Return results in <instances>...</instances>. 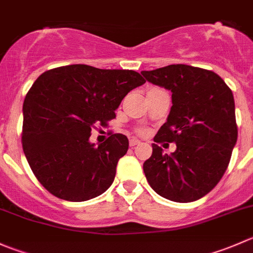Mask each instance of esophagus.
<instances>
[{
    "instance_id": "34e87169",
    "label": "esophagus",
    "mask_w": 253,
    "mask_h": 253,
    "mask_svg": "<svg viewBox=\"0 0 253 253\" xmlns=\"http://www.w3.org/2000/svg\"><path fill=\"white\" fill-rule=\"evenodd\" d=\"M137 144H139V141H138V139H136V138L129 139V146H131V147H134V146H137Z\"/></svg>"
}]
</instances>
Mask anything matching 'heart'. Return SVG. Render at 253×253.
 Instances as JSON below:
<instances>
[{"label": "heart", "mask_w": 253, "mask_h": 253, "mask_svg": "<svg viewBox=\"0 0 253 253\" xmlns=\"http://www.w3.org/2000/svg\"><path fill=\"white\" fill-rule=\"evenodd\" d=\"M138 132L139 133H142V132H143V129H138Z\"/></svg>", "instance_id": "b5f03b06"}]
</instances>
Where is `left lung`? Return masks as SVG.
<instances>
[{
	"instance_id": "8db88e82",
	"label": "left lung",
	"mask_w": 253,
	"mask_h": 253,
	"mask_svg": "<svg viewBox=\"0 0 253 253\" xmlns=\"http://www.w3.org/2000/svg\"><path fill=\"white\" fill-rule=\"evenodd\" d=\"M147 82L171 91L167 122L154 142L177 144L164 155L155 143L143 170L154 192L176 203L200 199L216 186L237 141L231 89L211 70L173 64L141 72Z\"/></svg>"
}]
</instances>
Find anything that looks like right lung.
I'll return each mask as SVG.
<instances>
[{
  "label": "right lung",
  "instance_id": "obj_1",
  "mask_svg": "<svg viewBox=\"0 0 253 253\" xmlns=\"http://www.w3.org/2000/svg\"><path fill=\"white\" fill-rule=\"evenodd\" d=\"M146 80L133 70L84 64L44 72L23 102L22 146L29 167L49 193L85 202L106 192L117 162L127 153L125 134L90 143L91 128L115 119L124 97Z\"/></svg>",
  "mask_w": 253,
  "mask_h": 253
}]
</instances>
